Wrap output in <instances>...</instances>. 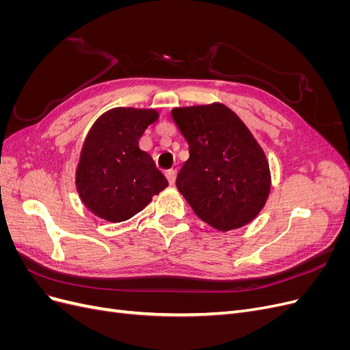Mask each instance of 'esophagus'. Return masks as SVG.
Masks as SVG:
<instances>
[{"mask_svg":"<svg viewBox=\"0 0 350 350\" xmlns=\"http://www.w3.org/2000/svg\"><path fill=\"white\" fill-rule=\"evenodd\" d=\"M165 175H166V178H167L169 184L174 185V183H175V178H176V171H175V169H167V171L165 172Z\"/></svg>","mask_w":350,"mask_h":350,"instance_id":"obj_1","label":"esophagus"}]
</instances>
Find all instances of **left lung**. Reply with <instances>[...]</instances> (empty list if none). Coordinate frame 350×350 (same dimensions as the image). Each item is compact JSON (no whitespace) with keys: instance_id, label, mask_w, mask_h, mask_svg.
<instances>
[{"instance_id":"obj_1","label":"left lung","mask_w":350,"mask_h":350,"mask_svg":"<svg viewBox=\"0 0 350 350\" xmlns=\"http://www.w3.org/2000/svg\"><path fill=\"white\" fill-rule=\"evenodd\" d=\"M172 120L188 143L176 188L194 213L221 232L256 219L270 194L271 176L261 146L224 103L174 108Z\"/></svg>"}]
</instances>
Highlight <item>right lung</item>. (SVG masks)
Masks as SVG:
<instances>
[{"mask_svg":"<svg viewBox=\"0 0 350 350\" xmlns=\"http://www.w3.org/2000/svg\"><path fill=\"white\" fill-rule=\"evenodd\" d=\"M154 109L113 108L94 121L83 143L76 189L94 216L112 224L142 211L167 187L152 156L139 147Z\"/></svg>","mask_w":350,"mask_h":350,"instance_id":"1","label":"right lung"}]
</instances>
